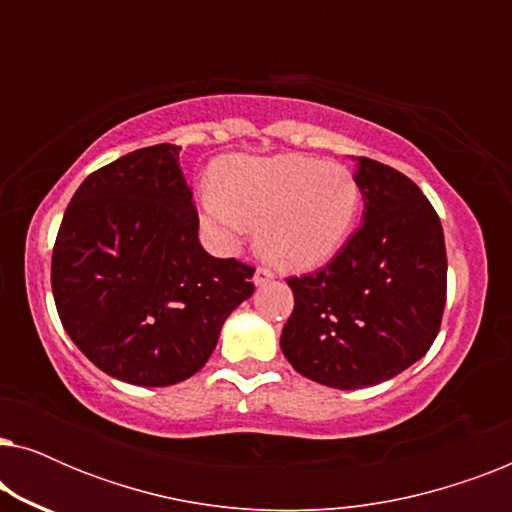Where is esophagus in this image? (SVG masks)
<instances>
[{
  "label": "esophagus",
  "mask_w": 512,
  "mask_h": 512,
  "mask_svg": "<svg viewBox=\"0 0 512 512\" xmlns=\"http://www.w3.org/2000/svg\"><path fill=\"white\" fill-rule=\"evenodd\" d=\"M272 279H275V272H272L270 268H256V272H254V284L256 286L268 284V282H272Z\"/></svg>",
  "instance_id": "34e87169"
}]
</instances>
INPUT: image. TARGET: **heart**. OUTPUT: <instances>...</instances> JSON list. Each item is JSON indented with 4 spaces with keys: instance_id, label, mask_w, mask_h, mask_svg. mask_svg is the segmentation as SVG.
Instances as JSON below:
<instances>
[{
    "instance_id": "b5f03b06",
    "label": "heart",
    "mask_w": 512,
    "mask_h": 512,
    "mask_svg": "<svg viewBox=\"0 0 512 512\" xmlns=\"http://www.w3.org/2000/svg\"><path fill=\"white\" fill-rule=\"evenodd\" d=\"M200 209L219 247H235L247 226H258V249L270 261L312 270L345 247L361 186L349 167L310 156L230 158L216 167Z\"/></svg>"
}]
</instances>
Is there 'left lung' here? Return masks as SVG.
Returning <instances> with one entry per match:
<instances>
[{
    "instance_id": "obj_1",
    "label": "left lung",
    "mask_w": 512,
    "mask_h": 512,
    "mask_svg": "<svg viewBox=\"0 0 512 512\" xmlns=\"http://www.w3.org/2000/svg\"><path fill=\"white\" fill-rule=\"evenodd\" d=\"M363 219L333 261L286 279L293 314L286 361L333 389L387 382L436 340L447 293V256L436 209L394 167L356 158Z\"/></svg>"
}]
</instances>
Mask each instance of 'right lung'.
<instances>
[{
    "label": "right lung",
    "mask_w": 512,
    "mask_h": 512,
    "mask_svg": "<svg viewBox=\"0 0 512 512\" xmlns=\"http://www.w3.org/2000/svg\"><path fill=\"white\" fill-rule=\"evenodd\" d=\"M181 146L132 151L86 177L62 216L51 284L74 345L104 373L170 387L198 373L254 268L209 256Z\"/></svg>",
    "instance_id": "right-lung-1"
}]
</instances>
